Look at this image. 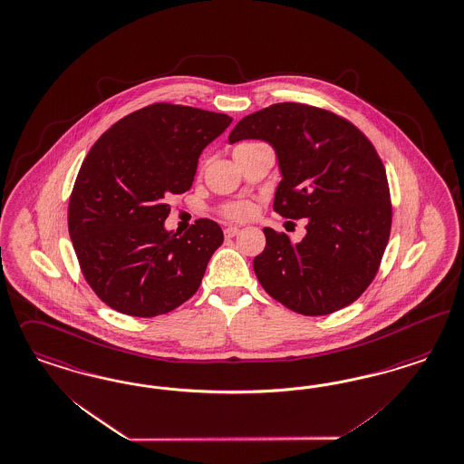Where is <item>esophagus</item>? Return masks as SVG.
<instances>
[{"label":"esophagus","instance_id":"34e87169","mask_svg":"<svg viewBox=\"0 0 464 464\" xmlns=\"http://www.w3.org/2000/svg\"><path fill=\"white\" fill-rule=\"evenodd\" d=\"M239 232V227H227L224 230L225 237H228V239H230V237H236Z\"/></svg>","mask_w":464,"mask_h":464}]
</instances>
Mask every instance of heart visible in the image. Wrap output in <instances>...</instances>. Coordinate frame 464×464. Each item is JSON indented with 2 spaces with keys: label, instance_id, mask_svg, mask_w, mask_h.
I'll use <instances>...</instances> for the list:
<instances>
[{
  "label": "heart",
  "instance_id": "b5f03b06",
  "mask_svg": "<svg viewBox=\"0 0 464 464\" xmlns=\"http://www.w3.org/2000/svg\"><path fill=\"white\" fill-rule=\"evenodd\" d=\"M253 144H257V142H239V144H236L234 153H237V151L247 148V146H253ZM220 213L228 220L242 222V220H247L249 217H253L255 207L249 201H230V203H225V205L220 207Z\"/></svg>",
  "mask_w": 464,
  "mask_h": 464
}]
</instances>
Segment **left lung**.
<instances>
[{
  "label": "left lung",
  "mask_w": 464,
  "mask_h": 464,
  "mask_svg": "<svg viewBox=\"0 0 464 464\" xmlns=\"http://www.w3.org/2000/svg\"><path fill=\"white\" fill-rule=\"evenodd\" d=\"M242 139L266 140L276 151L275 211L308 218L301 242L263 228L266 246L253 261L261 287L306 316L349 306L375 278L391 236V190L377 150L351 121L304 103L244 117L228 136Z\"/></svg>",
  "instance_id": "obj_1"
}]
</instances>
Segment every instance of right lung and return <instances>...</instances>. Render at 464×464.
<instances>
[{
  "label": "right lung",
  "mask_w": 464,
  "mask_h": 464,
  "mask_svg": "<svg viewBox=\"0 0 464 464\" xmlns=\"http://www.w3.org/2000/svg\"><path fill=\"white\" fill-rule=\"evenodd\" d=\"M232 119L155 103L113 123L89 150L69 201V234L91 289L129 316L179 308L201 285L220 225L167 232L169 198L190 189L198 158Z\"/></svg>",
  "instance_id": "add662e5"
}]
</instances>
